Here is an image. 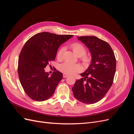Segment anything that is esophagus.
Wrapping results in <instances>:
<instances>
[{
    "mask_svg": "<svg viewBox=\"0 0 134 134\" xmlns=\"http://www.w3.org/2000/svg\"><path fill=\"white\" fill-rule=\"evenodd\" d=\"M68 76V74H65V73L63 74V77H64V78H67Z\"/></svg>",
    "mask_w": 134,
    "mask_h": 134,
    "instance_id": "34e87169",
    "label": "esophagus"
}]
</instances>
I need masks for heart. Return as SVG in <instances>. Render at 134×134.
<instances>
[{
	"label": "heart",
	"mask_w": 134,
	"mask_h": 134,
	"mask_svg": "<svg viewBox=\"0 0 134 134\" xmlns=\"http://www.w3.org/2000/svg\"><path fill=\"white\" fill-rule=\"evenodd\" d=\"M71 47L74 54L78 57H82V60L84 63L87 64L90 62V58L85 55L86 53V49L82 44L79 43H74L71 45ZM64 52V48H62L59 50L57 54V58L59 59L62 58ZM59 69L65 74H73L80 70L81 67L78 64H71L69 62H65L60 65Z\"/></svg>",
	"instance_id": "obj_1"
}]
</instances>
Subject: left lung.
<instances>
[{
	"label": "left lung",
	"instance_id": "left-lung-1",
	"mask_svg": "<svg viewBox=\"0 0 134 134\" xmlns=\"http://www.w3.org/2000/svg\"><path fill=\"white\" fill-rule=\"evenodd\" d=\"M78 39L90 50L92 61L87 69L72 88L75 98L86 104L98 102L106 95L113 83L116 60L110 45L96 36H81Z\"/></svg>",
	"mask_w": 134,
	"mask_h": 134
}]
</instances>
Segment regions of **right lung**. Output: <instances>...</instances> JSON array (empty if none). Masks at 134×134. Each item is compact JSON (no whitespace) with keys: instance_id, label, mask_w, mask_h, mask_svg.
Returning <instances> with one entry per match:
<instances>
[{"instance_id":"1","label":"right lung","mask_w":134,"mask_h":134,"mask_svg":"<svg viewBox=\"0 0 134 134\" xmlns=\"http://www.w3.org/2000/svg\"><path fill=\"white\" fill-rule=\"evenodd\" d=\"M72 36L41 32L31 37L23 46L18 58V72L24 91L32 99L41 102L54 94L63 74L56 71L50 76L44 68L55 59L61 44Z\"/></svg>"}]
</instances>
